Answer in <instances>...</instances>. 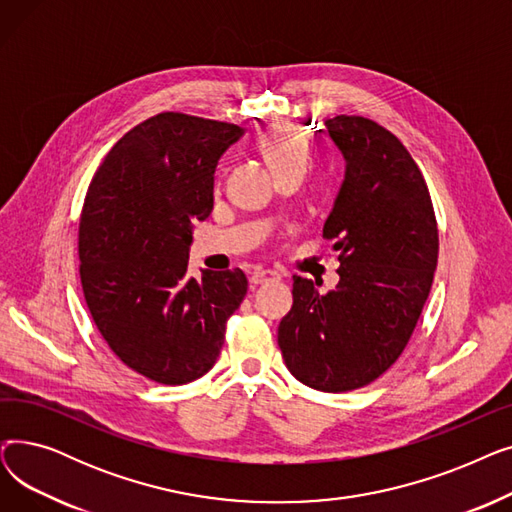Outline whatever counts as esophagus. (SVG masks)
Segmentation results:
<instances>
[{
    "mask_svg": "<svg viewBox=\"0 0 512 512\" xmlns=\"http://www.w3.org/2000/svg\"><path fill=\"white\" fill-rule=\"evenodd\" d=\"M278 278H280V274H276V272H272V270H255V272L251 274L249 282H251V286H257V284H263V282H267V280H278Z\"/></svg>",
    "mask_w": 512,
    "mask_h": 512,
    "instance_id": "obj_1",
    "label": "esophagus"
}]
</instances>
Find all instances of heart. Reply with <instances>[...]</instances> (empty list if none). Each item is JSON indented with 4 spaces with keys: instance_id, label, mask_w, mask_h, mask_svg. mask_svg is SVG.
Listing matches in <instances>:
<instances>
[{
    "instance_id": "obj_1",
    "label": "heart",
    "mask_w": 512,
    "mask_h": 512,
    "mask_svg": "<svg viewBox=\"0 0 512 512\" xmlns=\"http://www.w3.org/2000/svg\"><path fill=\"white\" fill-rule=\"evenodd\" d=\"M257 145L274 174L286 170H305L309 161V145L303 132L292 124H274L263 130Z\"/></svg>"
}]
</instances>
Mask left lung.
Segmentation results:
<instances>
[{"label": "left lung", "instance_id": "8db88e82", "mask_svg": "<svg viewBox=\"0 0 512 512\" xmlns=\"http://www.w3.org/2000/svg\"><path fill=\"white\" fill-rule=\"evenodd\" d=\"M326 130L346 161L324 226L338 251L336 290L294 276L278 344L288 371L321 392L357 390L405 351L438 265V222L425 178L390 130L336 116Z\"/></svg>", "mask_w": 512, "mask_h": 512}]
</instances>
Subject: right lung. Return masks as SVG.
Wrapping results in <instances>:
<instances>
[{
	"mask_svg": "<svg viewBox=\"0 0 512 512\" xmlns=\"http://www.w3.org/2000/svg\"><path fill=\"white\" fill-rule=\"evenodd\" d=\"M236 124L161 112L128 130L97 168L80 211V284L112 353L143 378L180 386L218 361L242 270L191 278L193 224L213 209V172Z\"/></svg>",
	"mask_w": 512,
	"mask_h": 512,
	"instance_id": "obj_1",
	"label": "right lung"
}]
</instances>
